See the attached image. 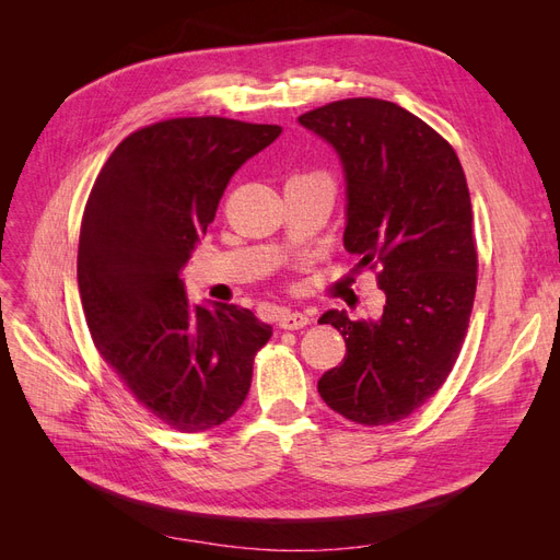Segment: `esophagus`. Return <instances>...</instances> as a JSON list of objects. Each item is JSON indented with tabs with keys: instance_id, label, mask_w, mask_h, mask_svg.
Segmentation results:
<instances>
[{
	"instance_id": "34e87169",
	"label": "esophagus",
	"mask_w": 560,
	"mask_h": 560,
	"mask_svg": "<svg viewBox=\"0 0 560 560\" xmlns=\"http://www.w3.org/2000/svg\"><path fill=\"white\" fill-rule=\"evenodd\" d=\"M311 325V317L299 311H282L280 315V329H303Z\"/></svg>"
}]
</instances>
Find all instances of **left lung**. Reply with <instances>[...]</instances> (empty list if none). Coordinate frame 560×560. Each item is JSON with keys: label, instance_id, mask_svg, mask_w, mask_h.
<instances>
[{"label": "left lung", "instance_id": "8db88e82", "mask_svg": "<svg viewBox=\"0 0 560 560\" xmlns=\"http://www.w3.org/2000/svg\"><path fill=\"white\" fill-rule=\"evenodd\" d=\"M343 167V245L381 264L378 319L327 311L346 360L317 383L329 409L360 425H389L425 404L463 348L477 292L471 200L453 147L404 107L352 97L299 116Z\"/></svg>", "mask_w": 560, "mask_h": 560}]
</instances>
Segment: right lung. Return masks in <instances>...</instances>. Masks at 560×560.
<instances>
[{
  "label": "right lung",
  "mask_w": 560,
  "mask_h": 560,
  "mask_svg": "<svg viewBox=\"0 0 560 560\" xmlns=\"http://www.w3.org/2000/svg\"><path fill=\"white\" fill-rule=\"evenodd\" d=\"M282 132L233 118H171L114 149L79 235V294L93 343L149 413L179 432L241 409L273 327L226 303H191L182 270L238 167Z\"/></svg>",
  "instance_id": "add662e5"
}]
</instances>
